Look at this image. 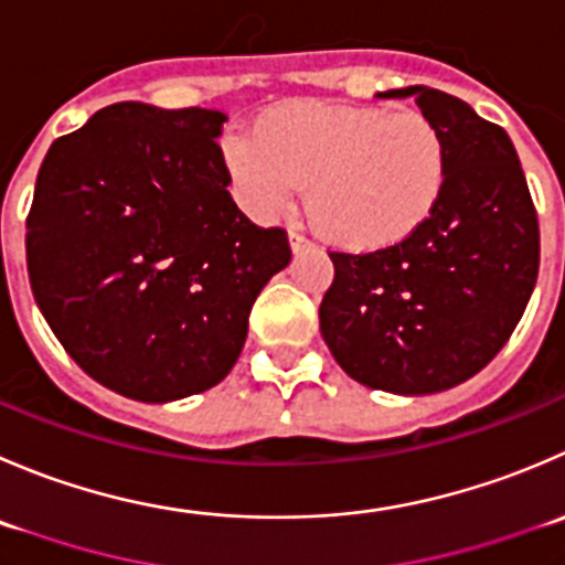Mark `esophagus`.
I'll return each mask as SVG.
<instances>
[{"label":"esophagus","instance_id":"1","mask_svg":"<svg viewBox=\"0 0 565 565\" xmlns=\"http://www.w3.org/2000/svg\"><path fill=\"white\" fill-rule=\"evenodd\" d=\"M289 248H292V254H303V250H311L315 245H311L309 239L303 237V234L295 232V228H292V232H289Z\"/></svg>","mask_w":565,"mask_h":565}]
</instances>
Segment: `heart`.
Segmentation results:
<instances>
[{"mask_svg":"<svg viewBox=\"0 0 565 565\" xmlns=\"http://www.w3.org/2000/svg\"><path fill=\"white\" fill-rule=\"evenodd\" d=\"M237 204L273 221L303 190L315 232L333 248L375 254L414 237L439 210L450 146L416 109L292 98L265 109L254 135L221 143Z\"/></svg>","mask_w":565,"mask_h":565,"instance_id":"heart-1","label":"heart"}]
</instances>
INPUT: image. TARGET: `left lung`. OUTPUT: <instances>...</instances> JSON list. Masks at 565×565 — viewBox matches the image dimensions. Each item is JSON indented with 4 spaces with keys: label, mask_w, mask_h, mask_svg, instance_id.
Masks as SVG:
<instances>
[{
    "label": "left lung",
    "mask_w": 565,
    "mask_h": 565,
    "mask_svg": "<svg viewBox=\"0 0 565 565\" xmlns=\"http://www.w3.org/2000/svg\"><path fill=\"white\" fill-rule=\"evenodd\" d=\"M377 96H411L439 126L450 179L434 217L403 245L331 254L320 331L353 381L416 397L469 381L511 339L539 278V217L502 126L436 87Z\"/></svg>",
    "instance_id": "1"
}]
</instances>
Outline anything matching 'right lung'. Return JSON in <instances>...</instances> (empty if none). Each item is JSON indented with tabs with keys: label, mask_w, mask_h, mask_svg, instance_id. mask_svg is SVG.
<instances>
[{
	"label": "right lung",
	"mask_w": 565,
	"mask_h": 565,
	"mask_svg": "<svg viewBox=\"0 0 565 565\" xmlns=\"http://www.w3.org/2000/svg\"><path fill=\"white\" fill-rule=\"evenodd\" d=\"M217 109L120 102L57 137L26 217L32 295L71 359L102 386L171 403L217 386L287 232L237 210Z\"/></svg>",
	"instance_id": "add662e5"
}]
</instances>
